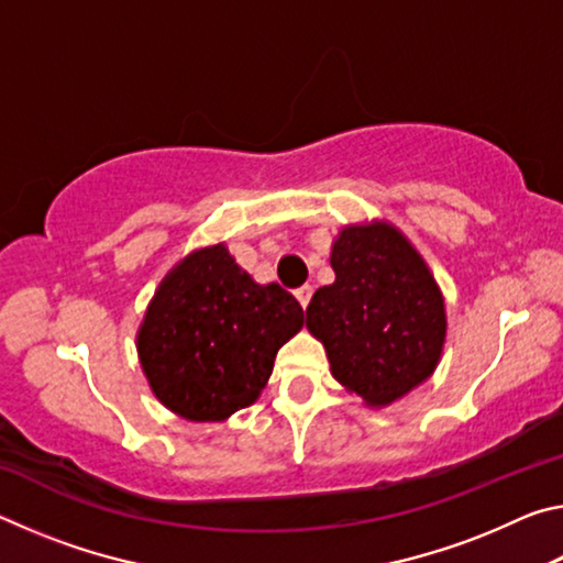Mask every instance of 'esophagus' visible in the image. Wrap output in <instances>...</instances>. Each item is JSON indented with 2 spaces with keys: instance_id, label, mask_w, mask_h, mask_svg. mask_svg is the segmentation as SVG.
Wrapping results in <instances>:
<instances>
[{
  "instance_id": "34e87169",
  "label": "esophagus",
  "mask_w": 563,
  "mask_h": 563,
  "mask_svg": "<svg viewBox=\"0 0 563 563\" xmlns=\"http://www.w3.org/2000/svg\"><path fill=\"white\" fill-rule=\"evenodd\" d=\"M295 298H298V302L302 305V308H308V302H310V298H312V288H310V285H302V288L295 290Z\"/></svg>"
}]
</instances>
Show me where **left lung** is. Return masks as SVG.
Wrapping results in <instances>:
<instances>
[{
	"mask_svg": "<svg viewBox=\"0 0 563 563\" xmlns=\"http://www.w3.org/2000/svg\"><path fill=\"white\" fill-rule=\"evenodd\" d=\"M330 265L335 283L312 295L305 325L325 345L332 377L385 407L434 373L444 298L422 255L389 223L342 228Z\"/></svg>",
	"mask_w": 563,
	"mask_h": 563,
	"instance_id": "obj_1",
	"label": "left lung"
}]
</instances>
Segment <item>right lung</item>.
<instances>
[{"mask_svg":"<svg viewBox=\"0 0 563 563\" xmlns=\"http://www.w3.org/2000/svg\"><path fill=\"white\" fill-rule=\"evenodd\" d=\"M302 322L288 290L255 283L218 243L161 280L139 328V360L170 412L223 422L258 399L275 355Z\"/></svg>","mask_w":563,"mask_h":563,"instance_id":"1","label":"right lung"}]
</instances>
